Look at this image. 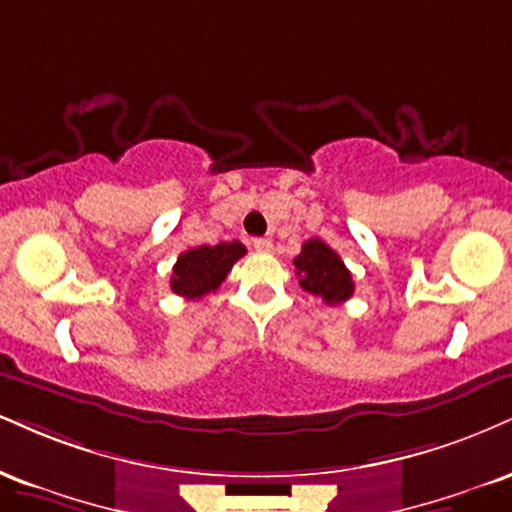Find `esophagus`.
<instances>
[{"instance_id": "esophagus-1", "label": "esophagus", "mask_w": 512, "mask_h": 512, "mask_svg": "<svg viewBox=\"0 0 512 512\" xmlns=\"http://www.w3.org/2000/svg\"><path fill=\"white\" fill-rule=\"evenodd\" d=\"M252 245H255L257 252H272L274 250V243L269 238H255L252 240Z\"/></svg>"}]
</instances>
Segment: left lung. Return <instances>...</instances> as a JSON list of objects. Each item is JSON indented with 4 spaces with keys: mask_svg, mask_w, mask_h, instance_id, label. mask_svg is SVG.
Masks as SVG:
<instances>
[{
    "mask_svg": "<svg viewBox=\"0 0 512 512\" xmlns=\"http://www.w3.org/2000/svg\"><path fill=\"white\" fill-rule=\"evenodd\" d=\"M300 288L322 298L326 305H341L353 295L355 283L338 252H334L324 240L310 238L303 243V250L293 260Z\"/></svg>",
    "mask_w": 512,
    "mask_h": 512,
    "instance_id": "obj_1",
    "label": "left lung"
}]
</instances>
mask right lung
<instances>
[{
  "label": "right lung",
  "instance_id": "right-lung-1",
  "mask_svg": "<svg viewBox=\"0 0 512 512\" xmlns=\"http://www.w3.org/2000/svg\"><path fill=\"white\" fill-rule=\"evenodd\" d=\"M245 255V245L238 240L181 252L171 274V291L188 300H200L214 293L231 272V267Z\"/></svg>",
  "mask_w": 512,
  "mask_h": 512
}]
</instances>
